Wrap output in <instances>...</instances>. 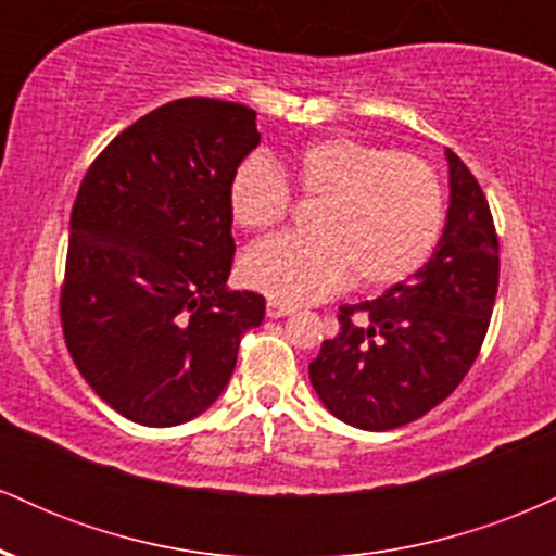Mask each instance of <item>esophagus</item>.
Wrapping results in <instances>:
<instances>
[{
  "label": "esophagus",
  "mask_w": 556,
  "mask_h": 556,
  "mask_svg": "<svg viewBox=\"0 0 556 556\" xmlns=\"http://www.w3.org/2000/svg\"><path fill=\"white\" fill-rule=\"evenodd\" d=\"M290 314H292L290 305L277 303V300H269V303H266V316H269V318H285V316H290Z\"/></svg>",
  "instance_id": "obj_1"
}]
</instances>
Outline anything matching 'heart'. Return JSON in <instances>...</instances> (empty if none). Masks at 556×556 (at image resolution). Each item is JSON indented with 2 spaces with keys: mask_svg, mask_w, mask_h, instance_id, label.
Masks as SVG:
<instances>
[{
  "mask_svg": "<svg viewBox=\"0 0 556 556\" xmlns=\"http://www.w3.org/2000/svg\"><path fill=\"white\" fill-rule=\"evenodd\" d=\"M318 201L311 238L279 235L248 248L240 279L285 305L327 300L355 282L387 290L426 266L444 229V188L431 164L348 136L308 140L282 159L248 156L229 180V212L245 229L279 225L290 188Z\"/></svg>",
  "mask_w": 556,
  "mask_h": 556,
  "instance_id": "1",
  "label": "heart"
}]
</instances>
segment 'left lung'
I'll return each instance as SVG.
<instances>
[{"mask_svg": "<svg viewBox=\"0 0 556 556\" xmlns=\"http://www.w3.org/2000/svg\"><path fill=\"white\" fill-rule=\"evenodd\" d=\"M437 251L381 298L340 308V334L308 366L331 416L363 431L410 424L450 397L478 358L496 287L500 240L486 195L460 156Z\"/></svg>", "mask_w": 556, "mask_h": 556, "instance_id": "left-lung-1", "label": "left lung"}]
</instances>
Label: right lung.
<instances>
[{"mask_svg": "<svg viewBox=\"0 0 556 556\" xmlns=\"http://www.w3.org/2000/svg\"><path fill=\"white\" fill-rule=\"evenodd\" d=\"M261 143L256 112L177 99L125 127L83 177L62 329L106 405L140 426H180L225 392L240 337L266 300L227 290L229 180Z\"/></svg>", "mask_w": 556, "mask_h": 556, "instance_id": "1", "label": "right lung"}]
</instances>
